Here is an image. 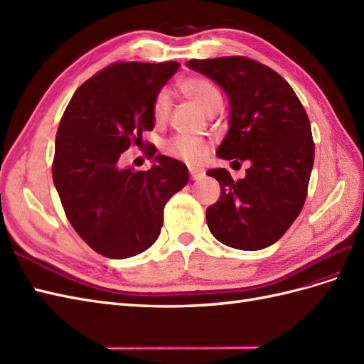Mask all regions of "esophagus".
<instances>
[{
	"label": "esophagus",
	"instance_id": "34e87169",
	"mask_svg": "<svg viewBox=\"0 0 364 364\" xmlns=\"http://www.w3.org/2000/svg\"><path fill=\"white\" fill-rule=\"evenodd\" d=\"M189 173L192 180H200L204 176V169H201V167H189Z\"/></svg>",
	"mask_w": 364,
	"mask_h": 364
}]
</instances>
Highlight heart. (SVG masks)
Segmentation results:
<instances>
[{
  "mask_svg": "<svg viewBox=\"0 0 364 364\" xmlns=\"http://www.w3.org/2000/svg\"><path fill=\"white\" fill-rule=\"evenodd\" d=\"M180 89L183 92V95L192 101L195 106H197L204 114L215 107L221 106V95L217 90V87L204 78L198 77H189L181 81ZM171 114V95L167 90L158 92V95L155 97L154 101V107H152V115L155 123L161 124L167 119ZM166 152L180 158V160L186 163H198L201 158L204 156V152H206V144H204L203 139L197 136H186V135H178L173 136L172 139L166 143Z\"/></svg>",
  "mask_w": 364,
  "mask_h": 364,
  "instance_id": "b5f03b06",
  "label": "heart"
}]
</instances>
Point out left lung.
Here are the masks:
<instances>
[{
  "instance_id": "obj_1",
  "label": "left lung",
  "mask_w": 364,
  "mask_h": 364,
  "mask_svg": "<svg viewBox=\"0 0 364 364\" xmlns=\"http://www.w3.org/2000/svg\"><path fill=\"white\" fill-rule=\"evenodd\" d=\"M188 68L215 81L229 100V130L217 156L250 163L240 181L223 167L208 171L221 188L206 209L210 234L234 249L271 246L306 201L315 149L306 110L284 78L254 60H191Z\"/></svg>"
}]
</instances>
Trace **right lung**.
<instances>
[{"label":"right lung","instance_id":"add662e5","mask_svg":"<svg viewBox=\"0 0 364 364\" xmlns=\"http://www.w3.org/2000/svg\"><path fill=\"white\" fill-rule=\"evenodd\" d=\"M180 64L115 63L73 93L55 139L53 184L68 220L95 252L123 259L160 237L163 210L189 181L184 163L155 155L152 167H121L119 156L152 130V107Z\"/></svg>","mask_w":364,"mask_h":364}]
</instances>
